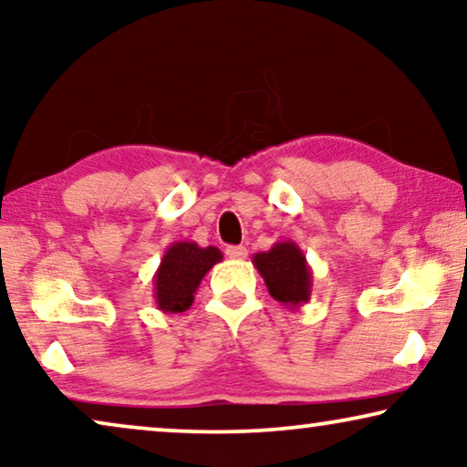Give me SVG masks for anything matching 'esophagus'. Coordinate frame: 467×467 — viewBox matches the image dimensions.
I'll return each instance as SVG.
<instances>
[{"mask_svg": "<svg viewBox=\"0 0 467 467\" xmlns=\"http://www.w3.org/2000/svg\"><path fill=\"white\" fill-rule=\"evenodd\" d=\"M225 254H227L229 259H234V261H242V259H246L248 251H246V246H227L225 248Z\"/></svg>", "mask_w": 467, "mask_h": 467, "instance_id": "esophagus-1", "label": "esophagus"}]
</instances>
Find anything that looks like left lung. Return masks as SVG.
<instances>
[{"label":"left lung","mask_w":467,"mask_h":467,"mask_svg":"<svg viewBox=\"0 0 467 467\" xmlns=\"http://www.w3.org/2000/svg\"><path fill=\"white\" fill-rule=\"evenodd\" d=\"M253 265L257 267L267 291L276 302L289 308H299L310 299L312 270L296 242H276L270 251L254 254Z\"/></svg>","instance_id":"left-lung-1"}]
</instances>
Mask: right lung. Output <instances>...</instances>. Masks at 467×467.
Here are the masks:
<instances>
[{
	"instance_id": "1",
	"label": "right lung",
	"mask_w": 467,
	"mask_h": 467,
	"mask_svg": "<svg viewBox=\"0 0 467 467\" xmlns=\"http://www.w3.org/2000/svg\"><path fill=\"white\" fill-rule=\"evenodd\" d=\"M223 259L216 246L202 248L197 242H171L163 253L152 285L161 312H184L193 304L202 278Z\"/></svg>"
}]
</instances>
